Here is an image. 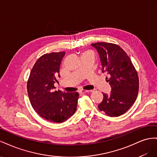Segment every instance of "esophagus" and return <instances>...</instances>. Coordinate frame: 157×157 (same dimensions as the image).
<instances>
[{
    "label": "esophagus",
    "instance_id": "1",
    "mask_svg": "<svg viewBox=\"0 0 157 157\" xmlns=\"http://www.w3.org/2000/svg\"><path fill=\"white\" fill-rule=\"evenodd\" d=\"M90 92V90H81L79 91L80 94H84V93H87Z\"/></svg>",
    "mask_w": 157,
    "mask_h": 157
}]
</instances>
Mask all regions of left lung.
Segmentation results:
<instances>
[{
  "mask_svg": "<svg viewBox=\"0 0 157 157\" xmlns=\"http://www.w3.org/2000/svg\"><path fill=\"white\" fill-rule=\"evenodd\" d=\"M100 58L102 72L110 78V94L103 93V99L98 108L109 117L124 114L135 102L139 90V78L129 56L119 46L109 42L91 44ZM107 79V78H106Z\"/></svg>",
  "mask_w": 157,
  "mask_h": 157,
  "instance_id": "1",
  "label": "left lung"
}]
</instances>
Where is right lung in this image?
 I'll return each mask as SVG.
<instances>
[{"mask_svg":"<svg viewBox=\"0 0 157 157\" xmlns=\"http://www.w3.org/2000/svg\"><path fill=\"white\" fill-rule=\"evenodd\" d=\"M65 52L46 54L38 59L27 81V92L33 108L44 119L63 122L77 110L79 94L56 91L59 67Z\"/></svg>","mask_w":157,"mask_h":157,"instance_id":"add662e5","label":"right lung"}]
</instances>
